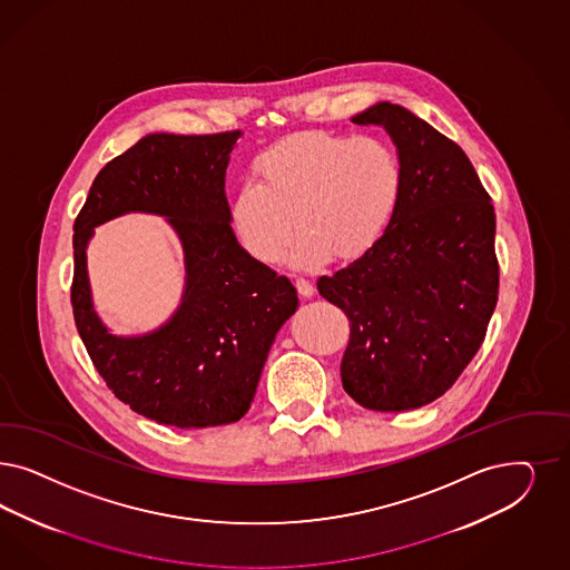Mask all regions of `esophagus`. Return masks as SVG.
<instances>
[{
  "mask_svg": "<svg viewBox=\"0 0 570 570\" xmlns=\"http://www.w3.org/2000/svg\"><path fill=\"white\" fill-rule=\"evenodd\" d=\"M295 289H297V294L302 295V297H313L314 292H316L308 278H295Z\"/></svg>",
  "mask_w": 570,
  "mask_h": 570,
  "instance_id": "obj_1",
  "label": "esophagus"
}]
</instances>
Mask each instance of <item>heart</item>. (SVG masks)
<instances>
[{
  "label": "heart",
  "instance_id": "obj_1",
  "mask_svg": "<svg viewBox=\"0 0 570 570\" xmlns=\"http://www.w3.org/2000/svg\"><path fill=\"white\" fill-rule=\"evenodd\" d=\"M256 176L233 199V226L252 256L273 264L302 224L306 233L289 256L295 268L363 256L396 214L404 184L401 157L384 138L325 131L268 148Z\"/></svg>",
  "mask_w": 570,
  "mask_h": 570
}]
</instances>
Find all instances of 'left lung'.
Returning a JSON list of instances; mask_svg holds the SVG:
<instances>
[{
  "label": "left lung",
  "mask_w": 570,
  "mask_h": 570,
  "mask_svg": "<svg viewBox=\"0 0 570 570\" xmlns=\"http://www.w3.org/2000/svg\"><path fill=\"white\" fill-rule=\"evenodd\" d=\"M352 124L386 129L403 195L375 245L316 287L348 316L344 390L371 411H409L453 386L484 342L499 294L495 209L468 155L411 110L377 102Z\"/></svg>",
  "instance_id": "left-lung-1"
}]
</instances>
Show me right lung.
I'll return each instance as SVG.
<instances>
[{"label":"right lung","instance_id":"1","mask_svg":"<svg viewBox=\"0 0 570 570\" xmlns=\"http://www.w3.org/2000/svg\"><path fill=\"white\" fill-rule=\"evenodd\" d=\"M239 138L148 134L98 171L75 220V325L115 396L153 422H239L276 333L297 311L292 281L233 233L224 178ZM134 210L164 215L181 239L184 299L161 328L115 336L92 308L85 249L96 225Z\"/></svg>","mask_w":570,"mask_h":570}]
</instances>
